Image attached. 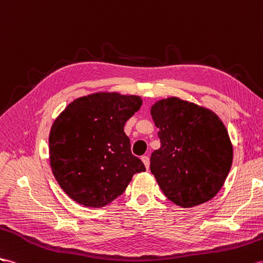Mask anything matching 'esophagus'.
<instances>
[{"mask_svg":"<svg viewBox=\"0 0 263 263\" xmlns=\"http://www.w3.org/2000/svg\"><path fill=\"white\" fill-rule=\"evenodd\" d=\"M141 160H142V162L144 163L146 170H149V167H150V158L147 157V156H143L142 158H141Z\"/></svg>","mask_w":263,"mask_h":263,"instance_id":"obj_1","label":"esophagus"}]
</instances>
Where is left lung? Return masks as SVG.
Returning <instances> with one entry per match:
<instances>
[{
	"label": "left lung",
	"mask_w": 263,
	"mask_h": 263,
	"mask_svg": "<svg viewBox=\"0 0 263 263\" xmlns=\"http://www.w3.org/2000/svg\"><path fill=\"white\" fill-rule=\"evenodd\" d=\"M151 116L161 146L150 169L164 196L182 208L211 200L232 164V145L224 124L211 111L178 98L161 100Z\"/></svg>",
	"instance_id": "left-lung-1"
}]
</instances>
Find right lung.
Here are the masks:
<instances>
[{
	"instance_id": "right-lung-1",
	"label": "right lung",
	"mask_w": 263,
	"mask_h": 263,
	"mask_svg": "<svg viewBox=\"0 0 263 263\" xmlns=\"http://www.w3.org/2000/svg\"><path fill=\"white\" fill-rule=\"evenodd\" d=\"M142 104L136 96L96 93L73 101L50 132V164L62 190L79 204L102 208L145 171L131 152L124 124Z\"/></svg>"
}]
</instances>
